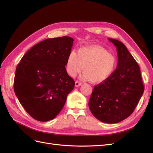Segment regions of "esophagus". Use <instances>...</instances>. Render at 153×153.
<instances>
[{"label": "esophagus", "mask_w": 153, "mask_h": 153, "mask_svg": "<svg viewBox=\"0 0 153 153\" xmlns=\"http://www.w3.org/2000/svg\"><path fill=\"white\" fill-rule=\"evenodd\" d=\"M80 85H82V83L81 82H78V81H76L75 82V87H79Z\"/></svg>", "instance_id": "34e87169"}]
</instances>
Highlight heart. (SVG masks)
I'll use <instances>...</instances> for the list:
<instances>
[{"mask_svg": "<svg viewBox=\"0 0 153 153\" xmlns=\"http://www.w3.org/2000/svg\"><path fill=\"white\" fill-rule=\"evenodd\" d=\"M117 63L116 58L107 50L100 46L92 45L79 48L77 53L75 51L69 53L66 70L69 76H75L83 69V79L100 84L112 75Z\"/></svg>", "mask_w": 153, "mask_h": 153, "instance_id": "heart-1", "label": "heart"}]
</instances>
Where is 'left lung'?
<instances>
[{
    "mask_svg": "<svg viewBox=\"0 0 153 153\" xmlns=\"http://www.w3.org/2000/svg\"><path fill=\"white\" fill-rule=\"evenodd\" d=\"M108 40L117 50V68L107 80L94 86L89 107L100 121L114 124L133 112L144 88L139 66L126 46L117 39Z\"/></svg>",
    "mask_w": 153,
    "mask_h": 153,
    "instance_id": "left-lung-1",
    "label": "left lung"
}]
</instances>
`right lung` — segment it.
Instances as JSON below:
<instances>
[{
	"label": "right lung",
	"mask_w": 153,
	"mask_h": 153,
	"mask_svg": "<svg viewBox=\"0 0 153 153\" xmlns=\"http://www.w3.org/2000/svg\"><path fill=\"white\" fill-rule=\"evenodd\" d=\"M73 41L63 36L41 41L27 51L16 69L15 94L37 121L46 122L56 117L75 87L65 67Z\"/></svg>",
	"instance_id": "obj_1"
}]
</instances>
